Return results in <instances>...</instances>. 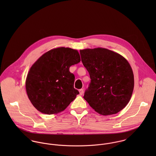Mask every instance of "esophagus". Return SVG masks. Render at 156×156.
<instances>
[{
    "instance_id": "34e87169",
    "label": "esophagus",
    "mask_w": 156,
    "mask_h": 156,
    "mask_svg": "<svg viewBox=\"0 0 156 156\" xmlns=\"http://www.w3.org/2000/svg\"><path fill=\"white\" fill-rule=\"evenodd\" d=\"M79 93H80V95H82L83 94V89H79Z\"/></svg>"
}]
</instances>
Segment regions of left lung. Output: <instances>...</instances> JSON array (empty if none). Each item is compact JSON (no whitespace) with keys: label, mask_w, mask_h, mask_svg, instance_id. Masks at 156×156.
<instances>
[{"label":"left lung","mask_w":156,"mask_h":156,"mask_svg":"<svg viewBox=\"0 0 156 156\" xmlns=\"http://www.w3.org/2000/svg\"><path fill=\"white\" fill-rule=\"evenodd\" d=\"M90 83L84 99L98 113H117L129 103L134 89V74L127 60L112 50L97 47L80 50Z\"/></svg>","instance_id":"left-lung-1"}]
</instances>
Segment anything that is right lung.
<instances>
[{
    "label": "right lung",
    "instance_id": "add662e5",
    "mask_svg": "<svg viewBox=\"0 0 156 156\" xmlns=\"http://www.w3.org/2000/svg\"><path fill=\"white\" fill-rule=\"evenodd\" d=\"M80 62L77 50L64 47L45 52L35 62L25 85L29 100L38 111L57 114L76 98L79 92L74 88L75 77L69 69Z\"/></svg>",
    "mask_w": 156,
    "mask_h": 156
}]
</instances>
